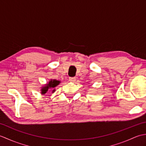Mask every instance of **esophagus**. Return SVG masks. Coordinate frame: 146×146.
I'll use <instances>...</instances> for the list:
<instances>
[{
	"label": "esophagus",
	"mask_w": 146,
	"mask_h": 146,
	"mask_svg": "<svg viewBox=\"0 0 146 146\" xmlns=\"http://www.w3.org/2000/svg\"><path fill=\"white\" fill-rule=\"evenodd\" d=\"M69 81L71 82H75L76 81V78L75 77H70L69 78Z\"/></svg>",
	"instance_id": "esophagus-1"
}]
</instances>
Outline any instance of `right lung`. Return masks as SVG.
I'll list each match as a JSON object with an SVG mask.
<instances>
[{
    "instance_id": "right-lung-1",
    "label": "right lung",
    "mask_w": 146,
    "mask_h": 146,
    "mask_svg": "<svg viewBox=\"0 0 146 146\" xmlns=\"http://www.w3.org/2000/svg\"><path fill=\"white\" fill-rule=\"evenodd\" d=\"M60 81H58V80H51L48 83H47V84H46L44 86H42V88L41 89V94H42V95L45 94L48 91V90L49 88L52 89V93L54 92L55 89H54V88L57 85H58L59 84H60Z\"/></svg>"
}]
</instances>
